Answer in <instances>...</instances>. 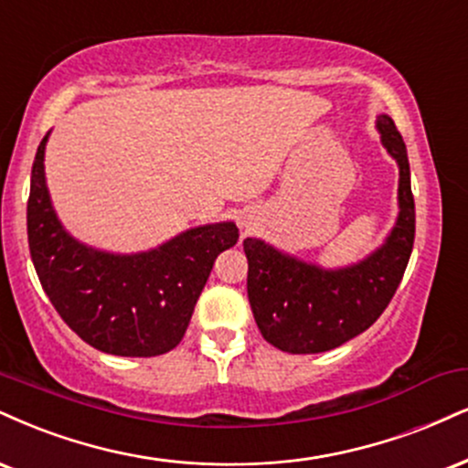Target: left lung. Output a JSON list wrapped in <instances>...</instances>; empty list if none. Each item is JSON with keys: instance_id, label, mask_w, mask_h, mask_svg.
<instances>
[{"instance_id": "obj_1", "label": "left lung", "mask_w": 468, "mask_h": 468, "mask_svg": "<svg viewBox=\"0 0 468 468\" xmlns=\"http://www.w3.org/2000/svg\"><path fill=\"white\" fill-rule=\"evenodd\" d=\"M377 131L399 165V216L384 244L346 268H323L246 238L249 301L263 340L285 353H324L368 329L401 283L414 246V196L403 137L388 115Z\"/></svg>"}]
</instances>
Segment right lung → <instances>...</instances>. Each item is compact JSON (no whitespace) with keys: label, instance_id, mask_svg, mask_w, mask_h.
<instances>
[{"label":"right lung","instance_id":"1","mask_svg":"<svg viewBox=\"0 0 468 468\" xmlns=\"http://www.w3.org/2000/svg\"><path fill=\"white\" fill-rule=\"evenodd\" d=\"M45 144L32 163L27 244L45 294L87 345L122 357H152L183 340L213 261L238 244L233 222L196 227L159 249L115 255L63 229L45 185Z\"/></svg>","mask_w":468,"mask_h":468}]
</instances>
